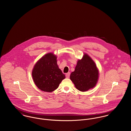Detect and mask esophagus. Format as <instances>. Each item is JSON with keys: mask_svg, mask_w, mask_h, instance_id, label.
<instances>
[{"mask_svg": "<svg viewBox=\"0 0 131 131\" xmlns=\"http://www.w3.org/2000/svg\"><path fill=\"white\" fill-rule=\"evenodd\" d=\"M70 72H69V73H67L66 74V77L67 78H69L70 77Z\"/></svg>", "mask_w": 131, "mask_h": 131, "instance_id": "34e87169", "label": "esophagus"}]
</instances>
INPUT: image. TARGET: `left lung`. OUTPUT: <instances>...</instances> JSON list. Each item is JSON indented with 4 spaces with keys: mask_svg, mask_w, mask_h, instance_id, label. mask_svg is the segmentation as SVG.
Masks as SVG:
<instances>
[{
    "mask_svg": "<svg viewBox=\"0 0 131 131\" xmlns=\"http://www.w3.org/2000/svg\"><path fill=\"white\" fill-rule=\"evenodd\" d=\"M99 72L93 60L86 54L78 60L75 71L71 73L70 79L77 89L86 91L93 88L98 81Z\"/></svg>",
    "mask_w": 131,
    "mask_h": 131,
    "instance_id": "1",
    "label": "left lung"
}]
</instances>
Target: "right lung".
Wrapping results in <instances>:
<instances>
[{
  "mask_svg": "<svg viewBox=\"0 0 131 131\" xmlns=\"http://www.w3.org/2000/svg\"><path fill=\"white\" fill-rule=\"evenodd\" d=\"M32 75L38 88L49 92L57 89L65 78L57 64L56 56L51 53L46 54L36 63Z\"/></svg>",
  "mask_w": 131,
  "mask_h": 131,
  "instance_id": "1",
  "label": "right lung"
}]
</instances>
